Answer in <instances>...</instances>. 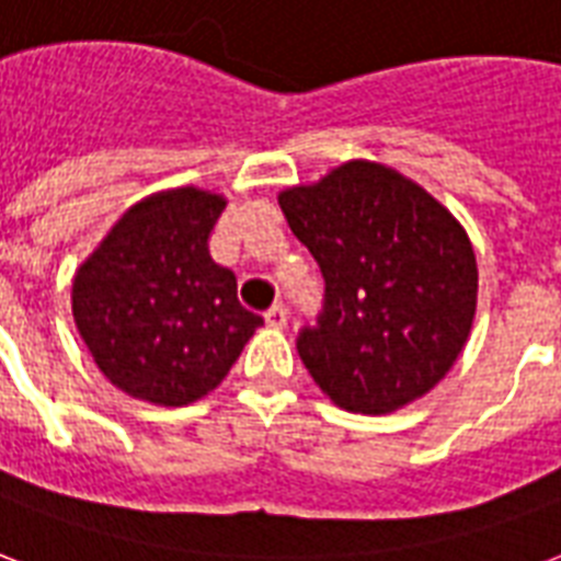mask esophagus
Listing matches in <instances>:
<instances>
[{
	"label": "esophagus",
	"mask_w": 561,
	"mask_h": 561,
	"mask_svg": "<svg viewBox=\"0 0 561 561\" xmlns=\"http://www.w3.org/2000/svg\"><path fill=\"white\" fill-rule=\"evenodd\" d=\"M264 320H267V327L282 329V327H285V323H288V309H285L282 302H276L273 309H267V314H264Z\"/></svg>",
	"instance_id": "obj_1"
}]
</instances>
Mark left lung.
I'll use <instances>...</instances> for the list:
<instances>
[{
    "label": "left lung",
    "instance_id": "obj_1",
    "mask_svg": "<svg viewBox=\"0 0 561 561\" xmlns=\"http://www.w3.org/2000/svg\"><path fill=\"white\" fill-rule=\"evenodd\" d=\"M279 205L327 279L318 327L297 337L320 391L356 414L397 412L433 391L477 314L465 226L417 182L365 158L285 187Z\"/></svg>",
    "mask_w": 561,
    "mask_h": 561
}]
</instances>
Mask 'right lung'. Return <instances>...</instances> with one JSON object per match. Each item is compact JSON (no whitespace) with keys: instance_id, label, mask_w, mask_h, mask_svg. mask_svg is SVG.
I'll return each instance as SVG.
<instances>
[{"instance_id":"add662e5","label":"right lung","mask_w":561,"mask_h":561,"mask_svg":"<svg viewBox=\"0 0 561 561\" xmlns=\"http://www.w3.org/2000/svg\"><path fill=\"white\" fill-rule=\"evenodd\" d=\"M226 199L173 187L128 208L72 279V320L114 388L187 405L224 382L264 320L208 252Z\"/></svg>"}]
</instances>
